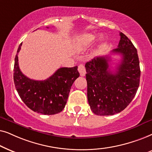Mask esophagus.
Returning a JSON list of instances; mask_svg holds the SVG:
<instances>
[{
    "label": "esophagus",
    "mask_w": 152,
    "mask_h": 152,
    "mask_svg": "<svg viewBox=\"0 0 152 152\" xmlns=\"http://www.w3.org/2000/svg\"><path fill=\"white\" fill-rule=\"evenodd\" d=\"M78 70L79 72L80 76H84L86 74V68H85V66L83 64H80V65H78Z\"/></svg>",
    "instance_id": "1"
}]
</instances>
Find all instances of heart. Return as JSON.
Masks as SVG:
<instances>
[{"label": "heart", "instance_id": "heart-1", "mask_svg": "<svg viewBox=\"0 0 152 152\" xmlns=\"http://www.w3.org/2000/svg\"><path fill=\"white\" fill-rule=\"evenodd\" d=\"M95 39V36L91 34H85V35L80 36L78 41V45L80 47L85 48L90 45Z\"/></svg>", "mask_w": 152, "mask_h": 152}]
</instances>
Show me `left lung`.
Segmentation results:
<instances>
[{"mask_svg": "<svg viewBox=\"0 0 152 152\" xmlns=\"http://www.w3.org/2000/svg\"><path fill=\"white\" fill-rule=\"evenodd\" d=\"M120 40L113 53L122 60L116 70L109 67L110 56H99L86 64L88 100L97 115H113L124 110L136 94L140 69L137 49L131 40L120 32Z\"/></svg>", "mask_w": 152, "mask_h": 152, "instance_id": "1", "label": "left lung"}]
</instances>
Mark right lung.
Wrapping results in <instances>:
<instances>
[{
  "instance_id": "add662e5",
  "label": "right lung",
  "mask_w": 152,
  "mask_h": 152,
  "mask_svg": "<svg viewBox=\"0 0 152 152\" xmlns=\"http://www.w3.org/2000/svg\"><path fill=\"white\" fill-rule=\"evenodd\" d=\"M48 28V27H47ZM17 50L14 66V82L20 98L34 112L43 115H55L63 110L71 87L80 76L78 66L61 67L44 80L28 78L20 70Z\"/></svg>"
}]
</instances>
